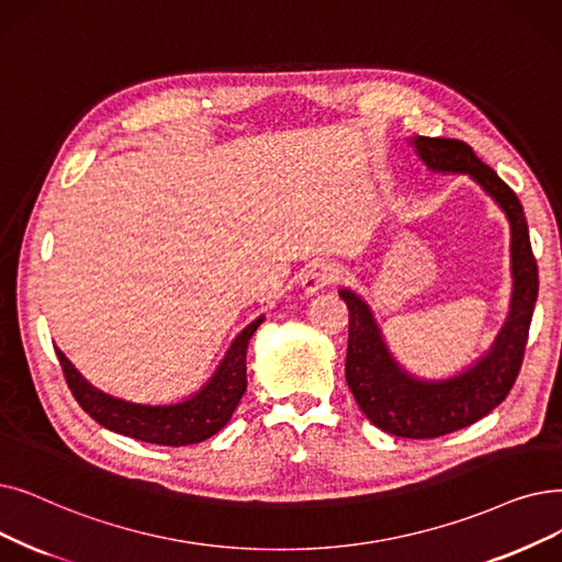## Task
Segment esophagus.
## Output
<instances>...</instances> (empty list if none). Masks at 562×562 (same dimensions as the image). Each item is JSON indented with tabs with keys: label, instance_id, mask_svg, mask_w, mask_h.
<instances>
[{
	"label": "esophagus",
	"instance_id": "1",
	"mask_svg": "<svg viewBox=\"0 0 562 562\" xmlns=\"http://www.w3.org/2000/svg\"><path fill=\"white\" fill-rule=\"evenodd\" d=\"M335 280H337V268L335 266H330V263H314V266L307 268L303 280H301L303 294L305 296L319 294V291L330 286Z\"/></svg>",
	"mask_w": 562,
	"mask_h": 562
}]
</instances>
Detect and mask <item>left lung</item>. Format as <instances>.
Instances as JSON below:
<instances>
[{"instance_id":"1","label":"left lung","mask_w":562,"mask_h":562,"mask_svg":"<svg viewBox=\"0 0 562 562\" xmlns=\"http://www.w3.org/2000/svg\"><path fill=\"white\" fill-rule=\"evenodd\" d=\"M418 158L436 175H467L498 204L509 223V312L492 347L467 370L448 379H423L404 370L390 351L376 316L353 289H339L349 307L347 383L364 416L402 438H436L469 427L494 411L515 385L528 341L538 263L519 198L469 144L443 137H411Z\"/></svg>"}]
</instances>
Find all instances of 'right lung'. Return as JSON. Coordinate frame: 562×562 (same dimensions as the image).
Masks as SVG:
<instances>
[{
	"mask_svg": "<svg viewBox=\"0 0 562 562\" xmlns=\"http://www.w3.org/2000/svg\"><path fill=\"white\" fill-rule=\"evenodd\" d=\"M263 314L243 328L225 351L211 379L190 397L172 404H139L114 397L91 385L57 347V358L72 397L89 416L110 431L156 446H192L221 431L248 387L246 356Z\"/></svg>",
	"mask_w": 562,
	"mask_h": 562,
	"instance_id": "right-lung-1",
	"label": "right lung"
}]
</instances>
